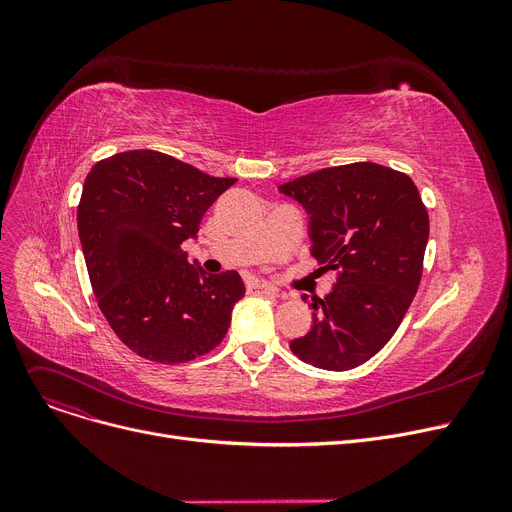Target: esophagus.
Masks as SVG:
<instances>
[{
	"mask_svg": "<svg viewBox=\"0 0 512 512\" xmlns=\"http://www.w3.org/2000/svg\"><path fill=\"white\" fill-rule=\"evenodd\" d=\"M247 292L249 294H255V297H276V290L272 288V286H267V284H261V282H257V280H251V282H247Z\"/></svg>",
	"mask_w": 512,
	"mask_h": 512,
	"instance_id": "obj_1",
	"label": "esophagus"
}]
</instances>
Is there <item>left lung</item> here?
<instances>
[{"mask_svg": "<svg viewBox=\"0 0 512 512\" xmlns=\"http://www.w3.org/2000/svg\"><path fill=\"white\" fill-rule=\"evenodd\" d=\"M278 188L309 215L311 255L336 270L334 288L311 303V330L290 351L319 369L359 367L394 336L421 282L429 218L417 186L359 161Z\"/></svg>", "mask_w": 512, "mask_h": 512, "instance_id": "1", "label": "left lung"}]
</instances>
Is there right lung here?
Segmentation results:
<instances>
[{
    "instance_id": "obj_1",
    "label": "right lung",
    "mask_w": 512,
    "mask_h": 512,
    "mask_svg": "<svg viewBox=\"0 0 512 512\" xmlns=\"http://www.w3.org/2000/svg\"><path fill=\"white\" fill-rule=\"evenodd\" d=\"M234 182L151 149L116 153L87 174L76 222L91 286L139 357L186 363L226 336L245 284L234 270L205 274L180 245Z\"/></svg>"
}]
</instances>
